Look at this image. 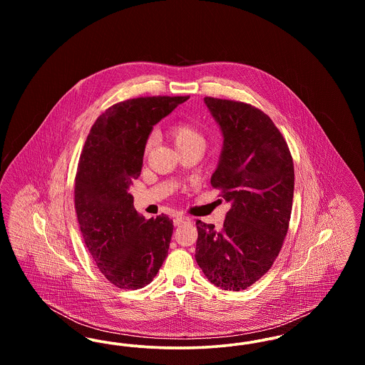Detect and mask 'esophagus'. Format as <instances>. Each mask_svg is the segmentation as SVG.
I'll return each mask as SVG.
<instances>
[{
	"mask_svg": "<svg viewBox=\"0 0 365 365\" xmlns=\"http://www.w3.org/2000/svg\"><path fill=\"white\" fill-rule=\"evenodd\" d=\"M185 223H190V219L186 217V216H182V215H176V216H175V226H180V225H185Z\"/></svg>",
	"mask_w": 365,
	"mask_h": 365,
	"instance_id": "1",
	"label": "esophagus"
}]
</instances>
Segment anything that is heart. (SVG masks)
I'll return each mask as SVG.
<instances>
[{
  "label": "heart",
  "instance_id": "obj_1",
  "mask_svg": "<svg viewBox=\"0 0 365 365\" xmlns=\"http://www.w3.org/2000/svg\"><path fill=\"white\" fill-rule=\"evenodd\" d=\"M171 138L174 140L176 148H183V146H190V145H204V137L202 134L190 124L187 123H179L175 124L174 127L170 130ZM149 148V145H148Z\"/></svg>",
  "mask_w": 365,
  "mask_h": 365
}]
</instances>
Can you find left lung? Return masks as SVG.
I'll list each match as a JSON object with an SVG mask.
<instances>
[{"label": "left lung", "mask_w": 365, "mask_h": 365, "mask_svg": "<svg viewBox=\"0 0 365 365\" xmlns=\"http://www.w3.org/2000/svg\"><path fill=\"white\" fill-rule=\"evenodd\" d=\"M223 146L210 185L230 202L222 230L197 220L195 260L215 286L240 292L271 268L287 234L294 165L277 125L252 105L205 97Z\"/></svg>", "instance_id": "obj_1"}]
</instances>
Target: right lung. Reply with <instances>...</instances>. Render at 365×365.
<instances>
[{
    "label": "right lung",
    "instance_id": "right-lung-1",
    "mask_svg": "<svg viewBox=\"0 0 365 365\" xmlns=\"http://www.w3.org/2000/svg\"><path fill=\"white\" fill-rule=\"evenodd\" d=\"M189 97H145L112 105L93 124L75 178L83 241L105 278L119 289L149 284L174 231L167 215L145 217L128 192L138 178L153 125Z\"/></svg>",
    "mask_w": 365,
    "mask_h": 365
}]
</instances>
